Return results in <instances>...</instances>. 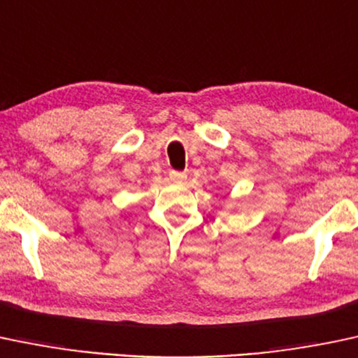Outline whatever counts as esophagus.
Listing matches in <instances>:
<instances>
[{
	"instance_id": "esophagus-1",
	"label": "esophagus",
	"mask_w": 358,
	"mask_h": 358,
	"mask_svg": "<svg viewBox=\"0 0 358 358\" xmlns=\"http://www.w3.org/2000/svg\"><path fill=\"white\" fill-rule=\"evenodd\" d=\"M169 178H171V180H174V182H182V180L186 179V172L171 171L169 172Z\"/></svg>"
}]
</instances>
